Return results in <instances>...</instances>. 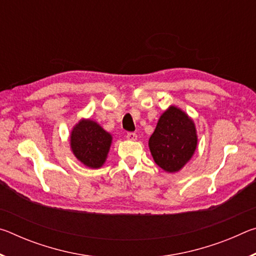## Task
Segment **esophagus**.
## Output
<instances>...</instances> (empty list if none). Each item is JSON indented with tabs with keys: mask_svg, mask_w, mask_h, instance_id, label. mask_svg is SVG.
<instances>
[{
	"mask_svg": "<svg viewBox=\"0 0 256 256\" xmlns=\"http://www.w3.org/2000/svg\"><path fill=\"white\" fill-rule=\"evenodd\" d=\"M138 136L134 132H128L126 133V138L128 140H131V141H136V140Z\"/></svg>",
	"mask_w": 256,
	"mask_h": 256,
	"instance_id": "1",
	"label": "esophagus"
}]
</instances>
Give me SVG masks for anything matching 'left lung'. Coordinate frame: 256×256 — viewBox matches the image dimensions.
Segmentation results:
<instances>
[{"label":"left lung","mask_w":256,"mask_h":256,"mask_svg":"<svg viewBox=\"0 0 256 256\" xmlns=\"http://www.w3.org/2000/svg\"><path fill=\"white\" fill-rule=\"evenodd\" d=\"M198 138L193 120L184 112L172 106L160 116L149 138L154 162L164 170L178 172L196 149Z\"/></svg>","instance_id":"left-lung-1"}]
</instances>
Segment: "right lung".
Instances as JSON below:
<instances>
[{
  "label": "right lung",
  "mask_w": 256,
  "mask_h": 256,
  "mask_svg": "<svg viewBox=\"0 0 256 256\" xmlns=\"http://www.w3.org/2000/svg\"><path fill=\"white\" fill-rule=\"evenodd\" d=\"M110 144V134L90 120H81L71 133L73 154L90 168H99L105 162Z\"/></svg>",
  "instance_id": "1"
}]
</instances>
